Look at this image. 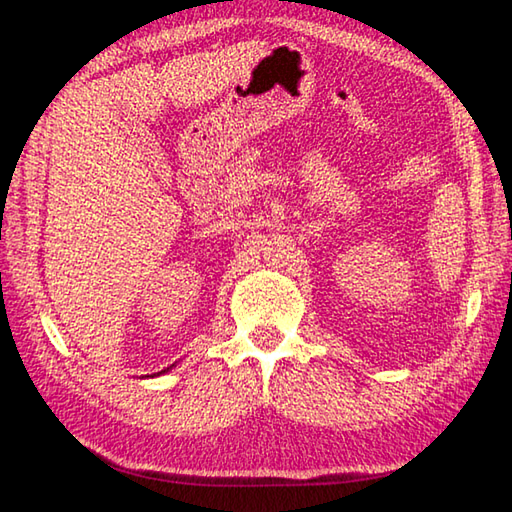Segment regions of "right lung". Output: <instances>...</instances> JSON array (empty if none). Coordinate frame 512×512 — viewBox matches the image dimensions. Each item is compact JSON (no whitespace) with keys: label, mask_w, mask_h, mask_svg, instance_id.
I'll list each match as a JSON object with an SVG mask.
<instances>
[{"label":"right lung","mask_w":512,"mask_h":512,"mask_svg":"<svg viewBox=\"0 0 512 512\" xmlns=\"http://www.w3.org/2000/svg\"><path fill=\"white\" fill-rule=\"evenodd\" d=\"M167 370H169V368H167ZM162 372H164V370H162ZM158 375H160V372H158Z\"/></svg>","instance_id":"right-lung-1"}]
</instances>
